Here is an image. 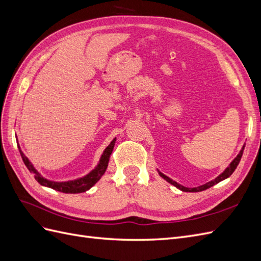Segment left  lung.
<instances>
[{
  "mask_svg": "<svg viewBox=\"0 0 261 261\" xmlns=\"http://www.w3.org/2000/svg\"><path fill=\"white\" fill-rule=\"evenodd\" d=\"M244 148H245V145L242 147L240 153H239L238 155H236L235 159L230 163V165H228V167H227V168H226L222 173H221V174H220L219 176H217L215 179H212V180L208 181V183L203 184V185H200V186H198V187H193V188L185 187V186H183V185L178 184L177 181L173 180V179H172V178H170L169 176L164 175L163 173H161L159 170H158V172H159V175H160L162 178H164L165 180L169 181L170 184H172L173 186H175L176 188H178L179 191H181V192H191V193L202 192V191H204V189H208V188H210L211 186H213V185H216V184L220 183L221 180H223V179H225V178H227V177H230V176L232 175V173L235 171V169H236V168H238V165H239V163H240V161H241V158H242V155H243Z\"/></svg>",
  "mask_w": 261,
  "mask_h": 261,
  "instance_id": "1",
  "label": "left lung"
}]
</instances>
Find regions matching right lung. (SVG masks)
Instances as JSON below:
<instances>
[{"label": "right lung", "mask_w": 261, "mask_h": 261, "mask_svg": "<svg viewBox=\"0 0 261 261\" xmlns=\"http://www.w3.org/2000/svg\"><path fill=\"white\" fill-rule=\"evenodd\" d=\"M115 141H116V137L105 149L103 153H102L100 156V160H99V163L97 164V167L94 168L92 171H90L88 174H86L85 176L80 177V178L72 179V180H65V181L50 180L48 178H45L44 176H42L41 173H39L37 171V169L34 167L33 163H31L28 158L23 154L19 145H17V146L19 148V152L22 158L23 163H25V165L30 171V173H33V174L35 175V178L37 179L39 184L42 186H45V187L55 189V191L61 192V193L80 194V193H84V192L88 191V189H90L102 177V175L105 174V172L107 171L108 164H109L110 155H111V153L113 151ZM17 143H18V140H17Z\"/></svg>", "instance_id": "1"}]
</instances>
